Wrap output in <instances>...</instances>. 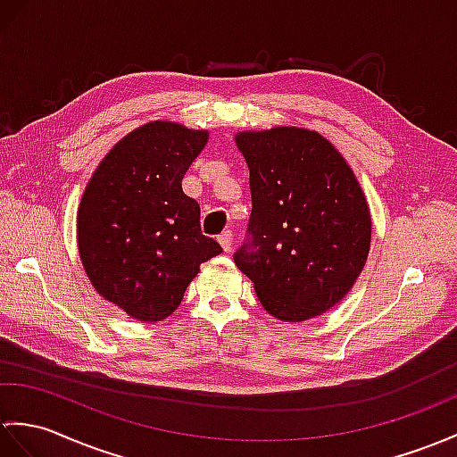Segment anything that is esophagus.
I'll use <instances>...</instances> for the list:
<instances>
[{
    "mask_svg": "<svg viewBox=\"0 0 457 457\" xmlns=\"http://www.w3.org/2000/svg\"><path fill=\"white\" fill-rule=\"evenodd\" d=\"M231 239H233V233H231L229 229H226L224 233H221V236H218V241H220L221 249L229 251V249H231Z\"/></svg>",
    "mask_w": 457,
    "mask_h": 457,
    "instance_id": "34e87169",
    "label": "esophagus"
}]
</instances>
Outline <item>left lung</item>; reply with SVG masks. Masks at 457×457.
Instances as JSON below:
<instances>
[{
	"instance_id": "left-lung-1",
	"label": "left lung",
	"mask_w": 457,
	"mask_h": 457,
	"mask_svg": "<svg viewBox=\"0 0 457 457\" xmlns=\"http://www.w3.org/2000/svg\"><path fill=\"white\" fill-rule=\"evenodd\" d=\"M249 167L247 241L233 254L264 310L298 323L331 310L362 272L372 218L345 157L295 126L239 132Z\"/></svg>"
}]
</instances>
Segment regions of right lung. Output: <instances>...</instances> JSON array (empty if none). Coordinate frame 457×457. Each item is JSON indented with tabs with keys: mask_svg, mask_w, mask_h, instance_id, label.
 <instances>
[{
	"mask_svg": "<svg viewBox=\"0 0 457 457\" xmlns=\"http://www.w3.org/2000/svg\"><path fill=\"white\" fill-rule=\"evenodd\" d=\"M206 130L155 120L104 155L78 210L83 269L104 300L137 321H162L183 302L200 264L221 253L203 236L200 206L183 177Z\"/></svg>",
	"mask_w": 457,
	"mask_h": 457,
	"instance_id": "1",
	"label": "right lung"
}]
</instances>
